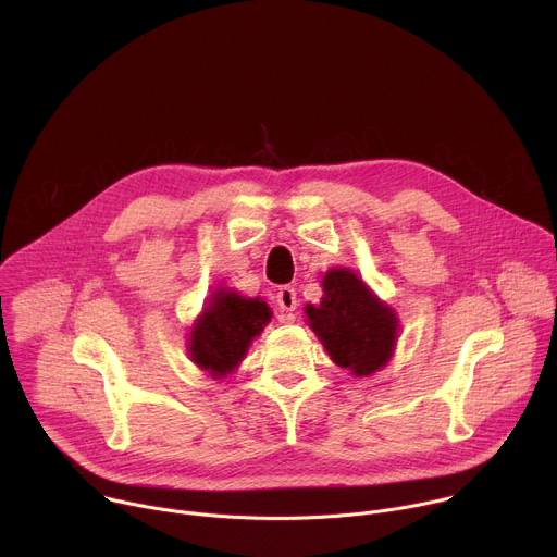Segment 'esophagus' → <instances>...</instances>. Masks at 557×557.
I'll use <instances>...</instances> for the list:
<instances>
[{
  "instance_id": "1",
  "label": "esophagus",
  "mask_w": 557,
  "mask_h": 557,
  "mask_svg": "<svg viewBox=\"0 0 557 557\" xmlns=\"http://www.w3.org/2000/svg\"><path fill=\"white\" fill-rule=\"evenodd\" d=\"M277 306L282 312H293L297 306V293L293 286H282L277 290Z\"/></svg>"
}]
</instances>
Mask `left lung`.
Listing matches in <instances>:
<instances>
[{"label": "left lung", "mask_w": 557, "mask_h": 557, "mask_svg": "<svg viewBox=\"0 0 557 557\" xmlns=\"http://www.w3.org/2000/svg\"><path fill=\"white\" fill-rule=\"evenodd\" d=\"M322 301L306 304V324L329 357L352 376H370L392 359L399 317L352 269L335 267L322 277Z\"/></svg>", "instance_id": "left-lung-1"}]
</instances>
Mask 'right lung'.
I'll return each instance as SVG.
<instances>
[{"instance_id":"right-lung-1","label":"right lung","mask_w":557,"mask_h":557,"mask_svg":"<svg viewBox=\"0 0 557 557\" xmlns=\"http://www.w3.org/2000/svg\"><path fill=\"white\" fill-rule=\"evenodd\" d=\"M271 317L273 310L262 297H245L215 286L191 324L187 352L207 376L224 379L243 363Z\"/></svg>"}]
</instances>
